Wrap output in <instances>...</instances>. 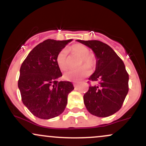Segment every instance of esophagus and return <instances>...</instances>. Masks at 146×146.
Listing matches in <instances>:
<instances>
[{"label":"esophagus","instance_id":"esophagus-1","mask_svg":"<svg viewBox=\"0 0 146 146\" xmlns=\"http://www.w3.org/2000/svg\"><path fill=\"white\" fill-rule=\"evenodd\" d=\"M73 86H74V88H76L78 87V84L77 83H73Z\"/></svg>","mask_w":146,"mask_h":146}]
</instances>
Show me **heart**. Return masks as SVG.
Wrapping results in <instances>:
<instances>
[{"label":"heart","instance_id":"heart-1","mask_svg":"<svg viewBox=\"0 0 146 146\" xmlns=\"http://www.w3.org/2000/svg\"><path fill=\"white\" fill-rule=\"evenodd\" d=\"M73 54L81 57L82 60L80 66L84 64L86 65L82 66L80 69L70 70L64 74V78L67 81L70 82H79L85 77L88 76L90 74V69L88 68L93 67L95 64V60L92 55L89 54L90 51L86 46L82 44H75L69 48ZM68 51L66 48L60 51L56 58V62L58 68L60 71H65L68 69Z\"/></svg>","mask_w":146,"mask_h":146}]
</instances>
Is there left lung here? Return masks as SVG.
Here are the masks:
<instances>
[{
	"instance_id": "left-lung-1",
	"label": "left lung",
	"mask_w": 146,
	"mask_h": 146,
	"mask_svg": "<svg viewBox=\"0 0 146 146\" xmlns=\"http://www.w3.org/2000/svg\"><path fill=\"white\" fill-rule=\"evenodd\" d=\"M77 41L91 48L97 59L95 71L88 78L95 84L84 95L86 109L99 117L113 115L121 108L129 89L124 63L113 48L101 41Z\"/></svg>"
}]
</instances>
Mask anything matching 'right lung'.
I'll use <instances>...</instances> for the list:
<instances>
[{"label": "right lung", "instance_id": "add662e5", "mask_svg": "<svg viewBox=\"0 0 146 146\" xmlns=\"http://www.w3.org/2000/svg\"><path fill=\"white\" fill-rule=\"evenodd\" d=\"M72 40L48 39L30 51L20 69L18 88L23 103L34 116L42 119L62 114L68 93L74 89L71 82H58L61 71L56 58Z\"/></svg>", "mask_w": 146, "mask_h": 146}]
</instances>
